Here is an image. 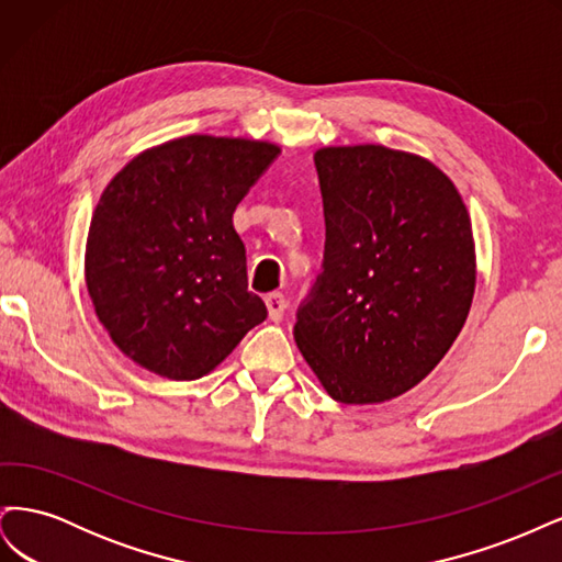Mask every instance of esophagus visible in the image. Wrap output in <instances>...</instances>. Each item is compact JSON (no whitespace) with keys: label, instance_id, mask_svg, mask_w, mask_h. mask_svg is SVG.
I'll list each match as a JSON object with an SVG mask.
<instances>
[{"label":"esophagus","instance_id":"34e87169","mask_svg":"<svg viewBox=\"0 0 562 562\" xmlns=\"http://www.w3.org/2000/svg\"><path fill=\"white\" fill-rule=\"evenodd\" d=\"M265 304H267V314L269 318L279 323L283 318V312H285V297L281 293H269L265 297Z\"/></svg>","mask_w":562,"mask_h":562}]
</instances>
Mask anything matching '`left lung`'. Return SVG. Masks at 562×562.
<instances>
[{"instance_id": "8db88e82", "label": "left lung", "mask_w": 562, "mask_h": 562, "mask_svg": "<svg viewBox=\"0 0 562 562\" xmlns=\"http://www.w3.org/2000/svg\"><path fill=\"white\" fill-rule=\"evenodd\" d=\"M314 161L326 260L295 342L330 398L384 403L427 378L464 328L471 217L454 182L413 151L335 145Z\"/></svg>"}]
</instances>
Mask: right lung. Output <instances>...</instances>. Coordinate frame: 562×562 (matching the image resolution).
Listing matches in <instances>:
<instances>
[{
    "label": "right lung",
    "mask_w": 562,
    "mask_h": 562,
    "mask_svg": "<svg viewBox=\"0 0 562 562\" xmlns=\"http://www.w3.org/2000/svg\"><path fill=\"white\" fill-rule=\"evenodd\" d=\"M279 151L269 140L194 133L143 149L108 182L83 277L98 321L133 363L199 380L267 318L248 291L232 217Z\"/></svg>",
    "instance_id": "1"
}]
</instances>
